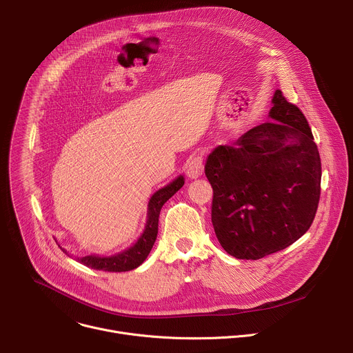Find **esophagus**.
I'll list each match as a JSON object with an SVG mask.
<instances>
[{
  "label": "esophagus",
  "mask_w": 353,
  "mask_h": 353,
  "mask_svg": "<svg viewBox=\"0 0 353 353\" xmlns=\"http://www.w3.org/2000/svg\"><path fill=\"white\" fill-rule=\"evenodd\" d=\"M185 173L190 179H196L204 173V158L201 154L194 155L185 165Z\"/></svg>",
  "instance_id": "esophagus-1"
}]
</instances>
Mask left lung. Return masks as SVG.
<instances>
[{
	"instance_id": "8db88e82",
	"label": "left lung",
	"mask_w": 353,
	"mask_h": 353,
	"mask_svg": "<svg viewBox=\"0 0 353 353\" xmlns=\"http://www.w3.org/2000/svg\"><path fill=\"white\" fill-rule=\"evenodd\" d=\"M271 120L207 157L212 225L228 254L260 260L303 236L320 199L321 162L306 117L275 90Z\"/></svg>"
}]
</instances>
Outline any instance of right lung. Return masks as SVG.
<instances>
[{"label":"right lung","mask_w":353,"mask_h":353,"mask_svg":"<svg viewBox=\"0 0 353 353\" xmlns=\"http://www.w3.org/2000/svg\"><path fill=\"white\" fill-rule=\"evenodd\" d=\"M184 184V176L180 174L174 180H172L165 187L159 188L157 192L152 194L149 198L148 210H146V222L142 233L132 243L130 247L114 253L112 256H99V254H89L83 257H75L81 264L97 270V271H108V272H125L139 267L150 250L154 247V243L158 236V223H159V214L166 201L173 196ZM59 247L68 254V251L59 244Z\"/></svg>","instance_id":"add662e5"}]
</instances>
